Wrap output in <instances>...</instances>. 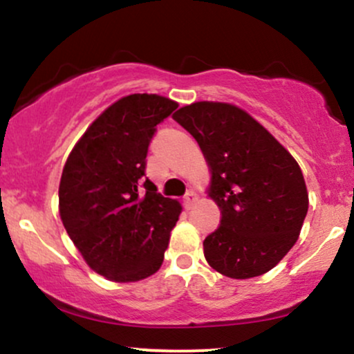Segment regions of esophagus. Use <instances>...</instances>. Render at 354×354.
<instances>
[{
  "instance_id": "1",
  "label": "esophagus",
  "mask_w": 354,
  "mask_h": 354,
  "mask_svg": "<svg viewBox=\"0 0 354 354\" xmlns=\"http://www.w3.org/2000/svg\"><path fill=\"white\" fill-rule=\"evenodd\" d=\"M196 200H198V196H196V193H194V191L193 189H189L188 191V193H186L185 194V206H186V208H191V206H193L194 205V203H196Z\"/></svg>"
}]
</instances>
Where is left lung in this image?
I'll return each mask as SVG.
<instances>
[{"instance_id": "obj_1", "label": "left lung", "mask_w": 354, "mask_h": 354, "mask_svg": "<svg viewBox=\"0 0 354 354\" xmlns=\"http://www.w3.org/2000/svg\"><path fill=\"white\" fill-rule=\"evenodd\" d=\"M200 145L211 169L209 196L221 209L203 241L213 270L234 279L265 274L299 236L308 213L301 168L241 108L200 101L173 115Z\"/></svg>"}]
</instances>
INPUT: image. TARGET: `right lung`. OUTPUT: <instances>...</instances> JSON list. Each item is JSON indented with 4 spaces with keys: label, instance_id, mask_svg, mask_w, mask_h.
Listing matches in <instances>:
<instances>
[{
    "label": "right lung",
    "instance_id": "right-lung-1",
    "mask_svg": "<svg viewBox=\"0 0 354 354\" xmlns=\"http://www.w3.org/2000/svg\"><path fill=\"white\" fill-rule=\"evenodd\" d=\"M178 103L129 95L93 121L75 145L59 183V216L93 271L118 283L160 270L181 205L146 178L156 124Z\"/></svg>",
    "mask_w": 354,
    "mask_h": 354
}]
</instances>
